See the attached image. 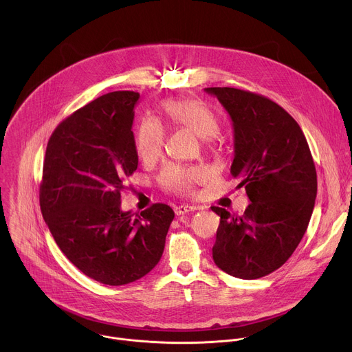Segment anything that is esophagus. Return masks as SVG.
<instances>
[{"label":"esophagus","mask_w":352,"mask_h":352,"mask_svg":"<svg viewBox=\"0 0 352 352\" xmlns=\"http://www.w3.org/2000/svg\"><path fill=\"white\" fill-rule=\"evenodd\" d=\"M196 210V206H189V205H179L174 209L175 214L177 216H181V214H186L189 212H195Z\"/></svg>","instance_id":"34e87169"}]
</instances>
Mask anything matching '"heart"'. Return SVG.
Wrapping results in <instances>:
<instances>
[{
	"label": "heart",
	"instance_id": "b5f03b06",
	"mask_svg": "<svg viewBox=\"0 0 352 352\" xmlns=\"http://www.w3.org/2000/svg\"><path fill=\"white\" fill-rule=\"evenodd\" d=\"M162 111L171 126H182L195 132L200 138H212L219 131V118L214 111L196 98H171L162 104ZM164 129L155 120L140 122L135 147L139 159L144 163L156 160L163 148ZM205 178V171L196 167L167 166L160 173L159 185L171 193L188 196L193 193L195 184Z\"/></svg>",
	"mask_w": 352,
	"mask_h": 352
}]
</instances>
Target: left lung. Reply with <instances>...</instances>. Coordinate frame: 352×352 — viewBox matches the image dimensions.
<instances>
[{
  "instance_id": "1",
  "label": "left lung",
  "mask_w": 352,
  "mask_h": 352,
  "mask_svg": "<svg viewBox=\"0 0 352 352\" xmlns=\"http://www.w3.org/2000/svg\"><path fill=\"white\" fill-rule=\"evenodd\" d=\"M232 120L231 175L250 200L242 216L223 208L214 263L230 276L254 280L281 267L302 239L318 192V175L298 122L270 98L235 87H206Z\"/></svg>"
}]
</instances>
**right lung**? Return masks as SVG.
Segmentation results:
<instances>
[{"instance_id":"obj_1","label":"right lung","mask_w":352,"mask_h":352,"mask_svg":"<svg viewBox=\"0 0 352 352\" xmlns=\"http://www.w3.org/2000/svg\"><path fill=\"white\" fill-rule=\"evenodd\" d=\"M139 93L100 96L67 117L47 143L41 214L63 254L87 277L124 285L160 261L174 212L155 204L121 210L124 182L138 168L132 132Z\"/></svg>"}]
</instances>
